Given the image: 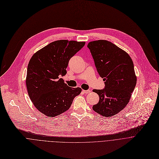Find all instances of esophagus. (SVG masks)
Returning <instances> with one entry per match:
<instances>
[{
    "mask_svg": "<svg viewBox=\"0 0 159 159\" xmlns=\"http://www.w3.org/2000/svg\"><path fill=\"white\" fill-rule=\"evenodd\" d=\"M83 92L85 94H88V93H90L91 91H90V90H83Z\"/></svg>",
    "mask_w": 159,
    "mask_h": 159,
    "instance_id": "esophagus-1",
    "label": "esophagus"
}]
</instances>
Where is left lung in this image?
<instances>
[{
	"mask_svg": "<svg viewBox=\"0 0 159 159\" xmlns=\"http://www.w3.org/2000/svg\"><path fill=\"white\" fill-rule=\"evenodd\" d=\"M87 47L105 81L104 89L93 90L99 97L93 109L100 115L111 117L126 106L137 84L133 62L125 51L107 40L90 41Z\"/></svg>",
	"mask_w": 159,
	"mask_h": 159,
	"instance_id": "left-lung-1",
	"label": "left lung"
}]
</instances>
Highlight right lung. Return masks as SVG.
Returning <instances> with one entry per match:
<instances>
[{
  "instance_id": "obj_1",
  "label": "right lung",
  "mask_w": 159,
  "mask_h": 159,
  "mask_svg": "<svg viewBox=\"0 0 159 159\" xmlns=\"http://www.w3.org/2000/svg\"><path fill=\"white\" fill-rule=\"evenodd\" d=\"M84 41L57 40L36 52L30 59L26 84L34 107L45 116L55 117L69 109L80 87L68 86L63 79L70 59L85 45Z\"/></svg>"
}]
</instances>
